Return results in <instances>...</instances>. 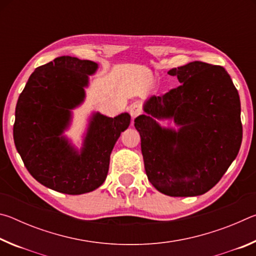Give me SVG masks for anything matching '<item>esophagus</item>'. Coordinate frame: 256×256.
<instances>
[{
	"label": "esophagus",
	"mask_w": 256,
	"mask_h": 256,
	"mask_svg": "<svg viewBox=\"0 0 256 256\" xmlns=\"http://www.w3.org/2000/svg\"><path fill=\"white\" fill-rule=\"evenodd\" d=\"M128 112H130V115L132 116V120H134V118H138V116L141 114L142 108L140 107V105H136V104H134V105H132L131 107H130Z\"/></svg>",
	"instance_id": "obj_1"
}]
</instances>
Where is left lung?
Segmentation results:
<instances>
[{
	"label": "left lung",
	"mask_w": 256,
	"mask_h": 256,
	"mask_svg": "<svg viewBox=\"0 0 256 256\" xmlns=\"http://www.w3.org/2000/svg\"><path fill=\"white\" fill-rule=\"evenodd\" d=\"M180 86L146 102L134 120L148 180L170 196L204 194L237 157L242 138L240 100L230 76L200 60L172 68ZM174 119L177 130L155 118Z\"/></svg>",
	"instance_id": "obj_1"
}]
</instances>
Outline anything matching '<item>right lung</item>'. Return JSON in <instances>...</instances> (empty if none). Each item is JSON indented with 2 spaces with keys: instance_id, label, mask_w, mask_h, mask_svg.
<instances>
[{
  "instance_id": "add662e5",
  "label": "right lung",
  "mask_w": 256,
  "mask_h": 256,
  "mask_svg": "<svg viewBox=\"0 0 256 256\" xmlns=\"http://www.w3.org/2000/svg\"><path fill=\"white\" fill-rule=\"evenodd\" d=\"M97 68L92 60L56 58L32 73L16 102V148L30 175L60 193H88L105 182L112 150L131 120L128 112L114 118L94 114L80 152L62 136Z\"/></svg>"
}]
</instances>
